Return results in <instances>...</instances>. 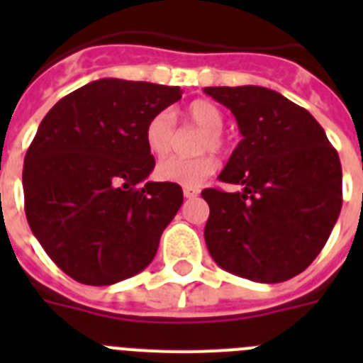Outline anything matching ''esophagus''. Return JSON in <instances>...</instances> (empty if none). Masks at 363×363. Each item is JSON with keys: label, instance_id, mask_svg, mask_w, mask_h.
Segmentation results:
<instances>
[{"label": "esophagus", "instance_id": "34e87169", "mask_svg": "<svg viewBox=\"0 0 363 363\" xmlns=\"http://www.w3.org/2000/svg\"><path fill=\"white\" fill-rule=\"evenodd\" d=\"M185 198H196L200 194V189L198 187H184Z\"/></svg>", "mask_w": 363, "mask_h": 363}]
</instances>
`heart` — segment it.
I'll use <instances>...</instances> for the list:
<instances>
[{"label":"heart","mask_w":363,"mask_h":363,"mask_svg":"<svg viewBox=\"0 0 363 363\" xmlns=\"http://www.w3.org/2000/svg\"><path fill=\"white\" fill-rule=\"evenodd\" d=\"M182 116L185 121L196 125L198 129L203 130V134L198 140V150H220L223 147V136H221L223 114L213 101L194 99L182 111ZM145 145L150 150V154L158 156V158L171 152L172 145H174V121H172L171 112L162 111L150 118L145 127ZM216 169L218 160L209 152L191 156V158L171 156V158L162 160L156 165V176L163 182L194 187V185H200L201 182H205L211 174H214Z\"/></svg>","instance_id":"1"}]
</instances>
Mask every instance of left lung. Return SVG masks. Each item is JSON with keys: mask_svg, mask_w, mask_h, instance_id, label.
Segmentation results:
<instances>
[{"mask_svg": "<svg viewBox=\"0 0 363 363\" xmlns=\"http://www.w3.org/2000/svg\"><path fill=\"white\" fill-rule=\"evenodd\" d=\"M236 118L242 140L220 182L205 189V243L221 269L259 284L306 271L342 211V165L325 130L306 108L258 85L205 86Z\"/></svg>", "mask_w": 363, "mask_h": 363, "instance_id": "1", "label": "left lung"}]
</instances>
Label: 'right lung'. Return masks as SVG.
Returning <instances> with one entry per match:
<instances>
[{
    "mask_svg": "<svg viewBox=\"0 0 363 363\" xmlns=\"http://www.w3.org/2000/svg\"><path fill=\"white\" fill-rule=\"evenodd\" d=\"M182 98L179 86L104 78L47 112L25 156V214L54 264L79 284L142 272L184 203L171 182H147L145 127Z\"/></svg>",
    "mask_w": 363,
    "mask_h": 363,
    "instance_id": "1",
    "label": "right lung"
}]
</instances>
